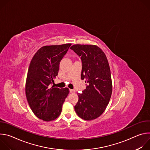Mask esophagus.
Instances as JSON below:
<instances>
[{
    "mask_svg": "<svg viewBox=\"0 0 150 150\" xmlns=\"http://www.w3.org/2000/svg\"><path fill=\"white\" fill-rule=\"evenodd\" d=\"M69 91H70V93H75V91L74 90H71V89H70V90H69Z\"/></svg>",
    "mask_w": 150,
    "mask_h": 150,
    "instance_id": "esophagus-1",
    "label": "esophagus"
}]
</instances>
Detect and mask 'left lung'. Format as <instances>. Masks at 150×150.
Wrapping results in <instances>:
<instances>
[{
	"label": "left lung",
	"mask_w": 150,
	"mask_h": 150,
	"mask_svg": "<svg viewBox=\"0 0 150 150\" xmlns=\"http://www.w3.org/2000/svg\"><path fill=\"white\" fill-rule=\"evenodd\" d=\"M71 49L81 57V77L87 83L82 94L78 93L79 100L75 110L84 120H94L104 112L112 96L109 64L103 51L96 45H75Z\"/></svg>",
	"instance_id": "8db88e82"
}]
</instances>
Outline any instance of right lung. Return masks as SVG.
<instances>
[{
    "label": "right lung",
    "instance_id": "right-lung-1",
    "mask_svg": "<svg viewBox=\"0 0 150 150\" xmlns=\"http://www.w3.org/2000/svg\"><path fill=\"white\" fill-rule=\"evenodd\" d=\"M71 46L68 43L42 47L30 62L25 94L34 114L44 121H52L59 116L62 105L69 93L68 88L50 87V84L54 82L60 62Z\"/></svg>",
    "mask_w": 150,
    "mask_h": 150
}]
</instances>
